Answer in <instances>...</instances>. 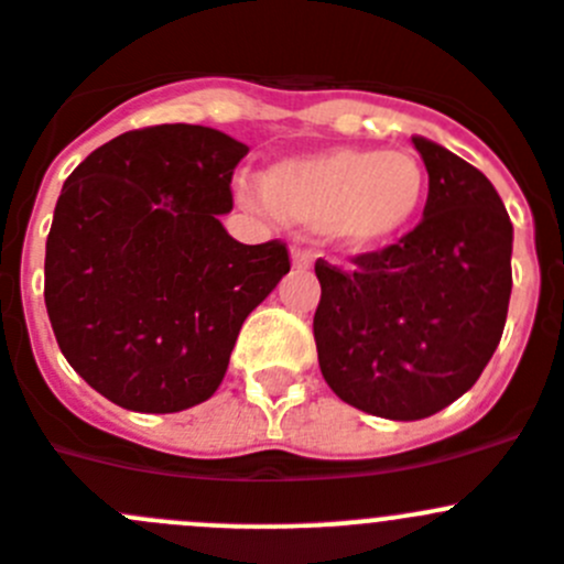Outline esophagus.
Returning <instances> with one entry per match:
<instances>
[{"mask_svg":"<svg viewBox=\"0 0 564 564\" xmlns=\"http://www.w3.org/2000/svg\"><path fill=\"white\" fill-rule=\"evenodd\" d=\"M291 260H293V265H296V268H313V260H316V254H313V251H307V248H293Z\"/></svg>","mask_w":564,"mask_h":564,"instance_id":"34e87169","label":"esophagus"}]
</instances>
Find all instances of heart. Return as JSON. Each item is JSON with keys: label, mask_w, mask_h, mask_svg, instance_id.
<instances>
[{"label": "heart", "mask_w": 564, "mask_h": 564, "mask_svg": "<svg viewBox=\"0 0 564 564\" xmlns=\"http://www.w3.org/2000/svg\"><path fill=\"white\" fill-rule=\"evenodd\" d=\"M425 193V167L411 153L333 148L273 164L262 189L242 187L240 198L254 212L324 229L340 248L366 254L411 229Z\"/></svg>", "instance_id": "b5f03b06"}]
</instances>
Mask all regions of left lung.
Masks as SVG:
<instances>
[{
	"label": "left lung",
	"mask_w": 564,
	"mask_h": 564,
	"mask_svg": "<svg viewBox=\"0 0 564 564\" xmlns=\"http://www.w3.org/2000/svg\"><path fill=\"white\" fill-rule=\"evenodd\" d=\"M427 170L422 220L352 268L318 260V366L349 405L425 420L475 386L503 335L511 220L487 175L413 137Z\"/></svg>",
	"instance_id": "8db88e82"
}]
</instances>
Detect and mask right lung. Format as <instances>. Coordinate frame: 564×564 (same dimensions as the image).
Returning a JSON list of instances; mask_svg holds the SVG:
<instances>
[{
	"label": "right lung",
	"mask_w": 564,
	"mask_h": 564,
	"mask_svg": "<svg viewBox=\"0 0 564 564\" xmlns=\"http://www.w3.org/2000/svg\"><path fill=\"white\" fill-rule=\"evenodd\" d=\"M246 153L215 128L151 126L66 178L46 313L72 369L113 405L175 413L209 400L248 313L291 271L285 242L242 246L218 218Z\"/></svg>",
	"instance_id": "1"
}]
</instances>
